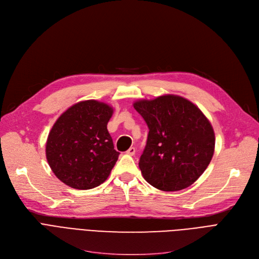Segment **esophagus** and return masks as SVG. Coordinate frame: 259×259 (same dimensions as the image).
Returning a JSON list of instances; mask_svg holds the SVG:
<instances>
[{"label":"esophagus","mask_w":259,"mask_h":259,"mask_svg":"<svg viewBox=\"0 0 259 259\" xmlns=\"http://www.w3.org/2000/svg\"><path fill=\"white\" fill-rule=\"evenodd\" d=\"M126 153L129 154V155H134L135 154V148L134 147H130L128 150L126 151Z\"/></svg>","instance_id":"34e87169"}]
</instances>
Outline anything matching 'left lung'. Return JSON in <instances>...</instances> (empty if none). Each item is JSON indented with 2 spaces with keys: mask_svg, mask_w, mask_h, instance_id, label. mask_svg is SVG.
Masks as SVG:
<instances>
[{
  "mask_svg": "<svg viewBox=\"0 0 259 259\" xmlns=\"http://www.w3.org/2000/svg\"><path fill=\"white\" fill-rule=\"evenodd\" d=\"M133 106L149 128L139 162L144 179L161 191L191 186L214 153L215 137L208 118L193 103L178 95L143 100Z\"/></svg>",
  "mask_w": 259,
  "mask_h": 259,
  "instance_id": "8db88e82",
  "label": "left lung"
}]
</instances>
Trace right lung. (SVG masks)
<instances>
[{"instance_id":"1","label":"right lung","mask_w":259,"mask_h":259,"mask_svg":"<svg viewBox=\"0 0 259 259\" xmlns=\"http://www.w3.org/2000/svg\"><path fill=\"white\" fill-rule=\"evenodd\" d=\"M113 109L98 101L71 106L49 132L46 157L57 178L74 189L103 184L118 158L107 124Z\"/></svg>"}]
</instances>
